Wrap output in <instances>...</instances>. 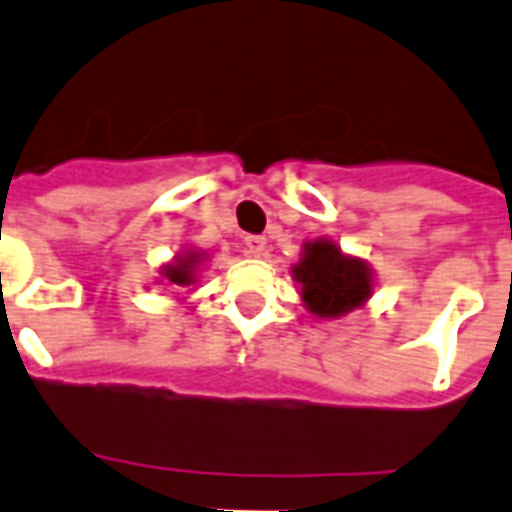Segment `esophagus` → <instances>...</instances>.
Returning a JSON list of instances; mask_svg holds the SVG:
<instances>
[{"label": "esophagus", "instance_id": "esophagus-1", "mask_svg": "<svg viewBox=\"0 0 512 512\" xmlns=\"http://www.w3.org/2000/svg\"><path fill=\"white\" fill-rule=\"evenodd\" d=\"M246 255L249 257H263L266 255V238L263 235H249L244 241Z\"/></svg>", "mask_w": 512, "mask_h": 512}]
</instances>
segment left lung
Here are the masks:
<instances>
[{
  "instance_id": "left-lung-1",
  "label": "left lung",
  "mask_w": 512,
  "mask_h": 512,
  "mask_svg": "<svg viewBox=\"0 0 512 512\" xmlns=\"http://www.w3.org/2000/svg\"><path fill=\"white\" fill-rule=\"evenodd\" d=\"M290 274L299 282L304 307L326 321L365 307L376 288L373 268L362 257L345 255L332 238L307 241Z\"/></svg>"
}]
</instances>
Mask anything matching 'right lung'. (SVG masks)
I'll use <instances>...</instances> for the list:
<instances>
[{
  "label": "right lung",
  "mask_w": 512,
  "mask_h": 512,
  "mask_svg": "<svg viewBox=\"0 0 512 512\" xmlns=\"http://www.w3.org/2000/svg\"><path fill=\"white\" fill-rule=\"evenodd\" d=\"M205 257L208 255L200 249H183L175 255V260L164 263L158 274L167 279V285H172V288H186L191 282H197V271L205 263Z\"/></svg>",
  "instance_id": "right-lung-1"
}]
</instances>
